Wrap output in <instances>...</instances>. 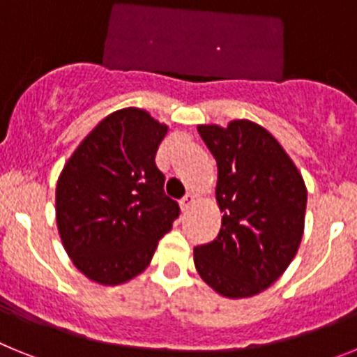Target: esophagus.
<instances>
[{
	"label": "esophagus",
	"mask_w": 357,
	"mask_h": 357,
	"mask_svg": "<svg viewBox=\"0 0 357 357\" xmlns=\"http://www.w3.org/2000/svg\"><path fill=\"white\" fill-rule=\"evenodd\" d=\"M194 201H196V196H194L192 192H188V194H185L183 199L179 201V206H181V210H188L192 204H194Z\"/></svg>",
	"instance_id": "obj_1"
}]
</instances>
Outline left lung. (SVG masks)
Returning a JSON list of instances; mask_svg holds the SVG:
<instances>
[{"instance_id": "obj_1", "label": "left lung", "mask_w": 357, "mask_h": 357, "mask_svg": "<svg viewBox=\"0 0 357 357\" xmlns=\"http://www.w3.org/2000/svg\"><path fill=\"white\" fill-rule=\"evenodd\" d=\"M217 161L219 235L194 248V264L228 298L264 291L286 271L303 235L307 190L286 151L264 127L234 120L199 126Z\"/></svg>"}]
</instances>
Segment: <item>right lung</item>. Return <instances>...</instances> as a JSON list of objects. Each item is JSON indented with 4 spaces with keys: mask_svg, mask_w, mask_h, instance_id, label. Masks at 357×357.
Segmentation results:
<instances>
[{
    "mask_svg": "<svg viewBox=\"0 0 357 357\" xmlns=\"http://www.w3.org/2000/svg\"><path fill=\"white\" fill-rule=\"evenodd\" d=\"M167 126L127 107L105 116L59 176L57 228L73 264L91 280L116 286L144 271L179 215L163 190L156 151Z\"/></svg>",
    "mask_w": 357,
    "mask_h": 357,
    "instance_id": "right-lung-1",
    "label": "right lung"
}]
</instances>
